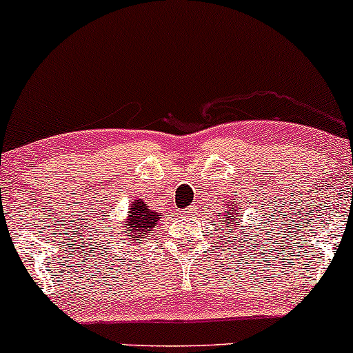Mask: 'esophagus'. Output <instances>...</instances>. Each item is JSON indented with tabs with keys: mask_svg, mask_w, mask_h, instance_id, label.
<instances>
[{
	"mask_svg": "<svg viewBox=\"0 0 353 353\" xmlns=\"http://www.w3.org/2000/svg\"><path fill=\"white\" fill-rule=\"evenodd\" d=\"M181 212H182V216H184V217H190V216H194V214H196V210H194V208H185V209H182Z\"/></svg>",
	"mask_w": 353,
	"mask_h": 353,
	"instance_id": "34e87169",
	"label": "esophagus"
}]
</instances>
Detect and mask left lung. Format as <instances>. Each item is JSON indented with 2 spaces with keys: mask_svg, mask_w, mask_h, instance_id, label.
Here are the masks:
<instances>
[{
  "mask_svg": "<svg viewBox=\"0 0 353 353\" xmlns=\"http://www.w3.org/2000/svg\"><path fill=\"white\" fill-rule=\"evenodd\" d=\"M234 205H236V201H234ZM225 214H228V217H221V219H225V230H229L230 234H232V229H234V225H237V222L236 221H241V217H237V214H234V212H228V210H225ZM244 234V232H242ZM234 236V234H232Z\"/></svg>",
  "mask_w": 353,
  "mask_h": 353,
  "instance_id": "left-lung-1",
  "label": "left lung"
}]
</instances>
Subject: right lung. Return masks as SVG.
<instances>
[{"mask_svg": "<svg viewBox=\"0 0 353 353\" xmlns=\"http://www.w3.org/2000/svg\"><path fill=\"white\" fill-rule=\"evenodd\" d=\"M159 221V216H157V212H152V210L148 209V205L144 204L143 199H139L137 202L129 208V217H128V222L123 225V232L121 234H128V225L129 229H131V232H134V241H139V237L143 236H148V230L152 229L154 225H156V222ZM141 233V236H137V234ZM129 244V242H128Z\"/></svg>", "mask_w": 353, "mask_h": 353, "instance_id": "obj_1", "label": "right lung"}]
</instances>
